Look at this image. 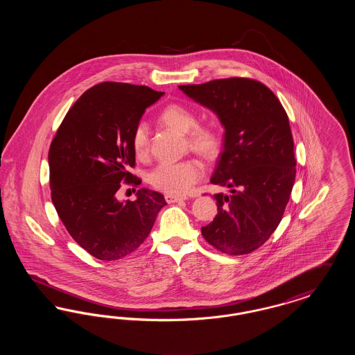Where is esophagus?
Wrapping results in <instances>:
<instances>
[{"label":"esophagus","mask_w":355,"mask_h":355,"mask_svg":"<svg viewBox=\"0 0 355 355\" xmlns=\"http://www.w3.org/2000/svg\"><path fill=\"white\" fill-rule=\"evenodd\" d=\"M165 200H166V202L168 203L181 202V201H185L186 197L174 196V194H166V196H165Z\"/></svg>","instance_id":"obj_1"}]
</instances>
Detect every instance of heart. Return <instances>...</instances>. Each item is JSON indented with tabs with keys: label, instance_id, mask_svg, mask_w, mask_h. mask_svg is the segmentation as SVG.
Instances as JSON below:
<instances>
[{
	"label": "heart",
	"instance_id": "heart-1",
	"mask_svg": "<svg viewBox=\"0 0 355 355\" xmlns=\"http://www.w3.org/2000/svg\"><path fill=\"white\" fill-rule=\"evenodd\" d=\"M161 119L178 132L186 133L189 146L206 158H213L220 152L222 137L216 125H197L196 113L182 103H170ZM132 146L138 157L149 150V126L145 121L137 122L132 133ZM205 175L202 161L189 157L177 162H161L149 173L150 185L168 194H186Z\"/></svg>",
	"mask_w": 355,
	"mask_h": 355
}]
</instances>
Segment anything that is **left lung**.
<instances>
[{"label":"left lung","instance_id":"1","mask_svg":"<svg viewBox=\"0 0 355 355\" xmlns=\"http://www.w3.org/2000/svg\"><path fill=\"white\" fill-rule=\"evenodd\" d=\"M178 87L211 109L225 128V148L210 181L232 194H214L218 214L201 229L203 238L220 253H252L278 227L295 180L286 112L266 85L252 78Z\"/></svg>","mask_w":355,"mask_h":355}]
</instances>
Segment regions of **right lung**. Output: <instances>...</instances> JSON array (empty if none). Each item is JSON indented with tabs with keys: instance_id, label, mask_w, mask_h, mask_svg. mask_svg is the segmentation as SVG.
<instances>
[{
	"instance_id": "1",
	"label": "right lung",
	"mask_w": 355,
	"mask_h": 355,
	"mask_svg": "<svg viewBox=\"0 0 355 355\" xmlns=\"http://www.w3.org/2000/svg\"><path fill=\"white\" fill-rule=\"evenodd\" d=\"M164 92L144 85H94L69 109L49 149L51 201L69 234L90 255L117 261L135 252L166 205L161 193L117 200L122 186L141 185L132 133Z\"/></svg>"
}]
</instances>
